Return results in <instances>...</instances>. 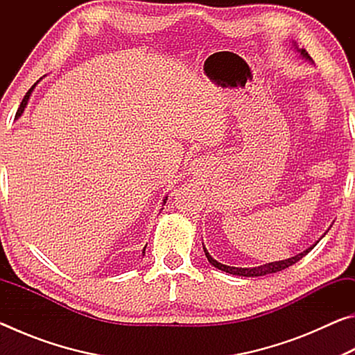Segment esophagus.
<instances>
[{"mask_svg": "<svg viewBox=\"0 0 355 355\" xmlns=\"http://www.w3.org/2000/svg\"><path fill=\"white\" fill-rule=\"evenodd\" d=\"M203 164H205V163H203V159H200V158L199 159H194V161H192V164H191L192 166L191 169L192 171H200Z\"/></svg>", "mask_w": 355, "mask_h": 355, "instance_id": "esophagus-1", "label": "esophagus"}]
</instances>
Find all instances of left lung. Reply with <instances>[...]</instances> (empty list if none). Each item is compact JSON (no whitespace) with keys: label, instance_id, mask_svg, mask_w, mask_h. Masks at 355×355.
<instances>
[{"label":"left lung","instance_id":"1","mask_svg":"<svg viewBox=\"0 0 355 355\" xmlns=\"http://www.w3.org/2000/svg\"><path fill=\"white\" fill-rule=\"evenodd\" d=\"M291 46L296 50L300 58L305 59V61L309 62H313L311 61V58L309 56V53L304 50V48H299L296 42H291ZM322 238V236H321ZM320 238V239H321ZM320 239H318L316 243H320ZM316 243L313 245H310L309 249H305L304 252H300V254L294 255L291 258H286V260H280V261H271V263H266V264H260V266H255V268H235V266H227V264H222L218 260H214V258L209 255V252L203 248V252H205V255L208 258L209 264H213L214 268L220 269V271L228 272V274H233V275H239V277H260V275H266V274H274V272H279V271H284V269L293 266L294 263H297L300 258L305 257L309 254V252L315 248Z\"/></svg>","mask_w":355,"mask_h":355}]
</instances>
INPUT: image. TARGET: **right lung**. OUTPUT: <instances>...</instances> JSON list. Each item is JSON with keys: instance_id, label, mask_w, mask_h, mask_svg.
<instances>
[{"instance_id": "add662e5", "label": "right lung", "mask_w": 355, "mask_h": 355, "mask_svg": "<svg viewBox=\"0 0 355 355\" xmlns=\"http://www.w3.org/2000/svg\"><path fill=\"white\" fill-rule=\"evenodd\" d=\"M40 80H42V78H40ZM37 83H39V81H37ZM37 83H35V84H37ZM35 84H34V86H33L31 89H29V91L26 92V95H25V97H23V100H21V103H20V107H19V111H17V114H15V119H19V117H21V114H23V111H25V107H26V105H28V101H29V97H31V94H33V91H34ZM166 200H167V197H166V199H164L163 202L166 203ZM146 248H147V245H146ZM146 248H144V249H142V255H144V254H146Z\"/></svg>"}]
</instances>
